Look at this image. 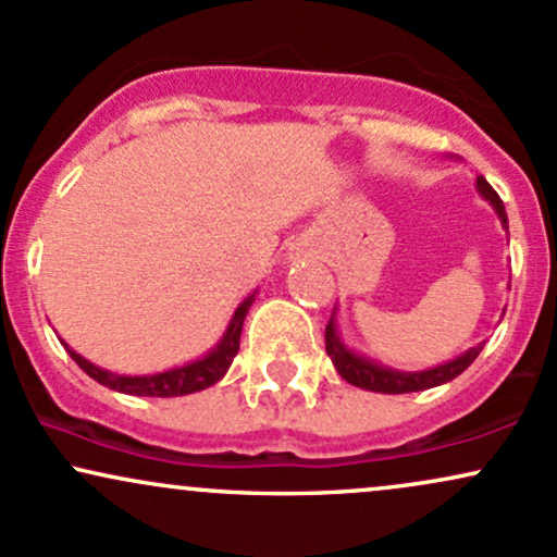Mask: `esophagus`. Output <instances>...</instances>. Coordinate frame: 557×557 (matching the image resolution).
<instances>
[{"instance_id": "esophagus-1", "label": "esophagus", "mask_w": 557, "mask_h": 557, "mask_svg": "<svg viewBox=\"0 0 557 557\" xmlns=\"http://www.w3.org/2000/svg\"><path fill=\"white\" fill-rule=\"evenodd\" d=\"M300 257H306V251H304V248L293 246V248H290V251H287V259H290V261H298Z\"/></svg>"}]
</instances>
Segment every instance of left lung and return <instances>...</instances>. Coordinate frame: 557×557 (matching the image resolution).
Wrapping results in <instances>:
<instances>
[{
	"mask_svg": "<svg viewBox=\"0 0 557 557\" xmlns=\"http://www.w3.org/2000/svg\"><path fill=\"white\" fill-rule=\"evenodd\" d=\"M476 190L484 201H490V207L495 209L497 220H500V225L505 227V233H508V214H505L500 196L492 190V185L484 181V177H476ZM324 345H327V356L332 359V367L337 369V374H341L348 385L369 389V393L400 395V393H419V389H430L456 380L458 374H463L466 369L474 363L484 343L474 345V348H469L466 354L456 356V359L437 363V367L421 369V372H403V369L385 367V363L369 359V356H363L359 350L350 348V345L343 341L341 327H337V306H335L327 330H324Z\"/></svg>",
	"mask_w": 557,
	"mask_h": 557,
	"instance_id": "obj_1",
	"label": "left lung"
}]
</instances>
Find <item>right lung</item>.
I'll return each instance as SVG.
<instances>
[{"label":"right lung","instance_id":"1","mask_svg":"<svg viewBox=\"0 0 557 557\" xmlns=\"http://www.w3.org/2000/svg\"><path fill=\"white\" fill-rule=\"evenodd\" d=\"M253 298H257V290L240 300L238 309L233 311V317H230L227 327L222 332V337L216 341L214 348H209L207 354L198 356L194 361L183 363V367L164 369V372L117 374V372H110V369L96 367V363H91L88 359H83V356L75 354L65 341H62V345H65L70 359L78 363L83 372L91 376V380L99 382V385L114 389V393L144 395V398H177V395H190V393H198V389L212 387L214 382H220L222 376L227 374L230 363H233L235 356H238L243 322H246V314L248 309H251Z\"/></svg>","mask_w":557,"mask_h":557}]
</instances>
